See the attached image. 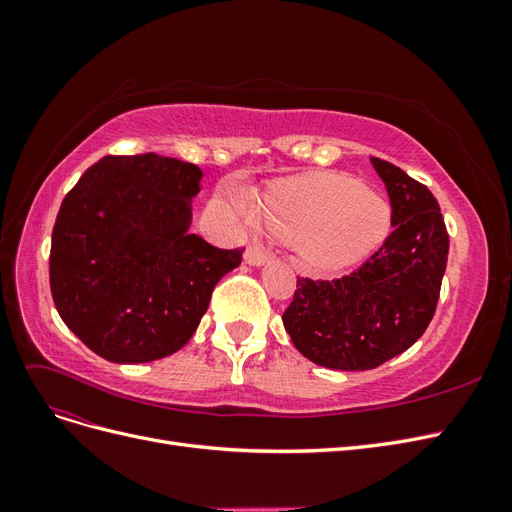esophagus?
Returning <instances> with one entry per match:
<instances>
[{
  "label": "esophagus",
  "mask_w": 512,
  "mask_h": 512,
  "mask_svg": "<svg viewBox=\"0 0 512 512\" xmlns=\"http://www.w3.org/2000/svg\"><path fill=\"white\" fill-rule=\"evenodd\" d=\"M243 258H245V262H247V265H250V267H262V265H265V262H269L271 252L265 250V247H262V245H250V247H247V250H245Z\"/></svg>",
  "instance_id": "obj_1"
}]
</instances>
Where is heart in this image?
Returning a JSON list of instances; mask_svg holds the SVG:
<instances>
[{
    "label": "heart",
    "instance_id": "1",
    "mask_svg": "<svg viewBox=\"0 0 512 512\" xmlns=\"http://www.w3.org/2000/svg\"><path fill=\"white\" fill-rule=\"evenodd\" d=\"M232 207L245 222L262 220L316 269H342L378 247L391 226L386 200L342 175H303L271 185L258 211L250 194H232Z\"/></svg>",
    "mask_w": 512,
    "mask_h": 512
}]
</instances>
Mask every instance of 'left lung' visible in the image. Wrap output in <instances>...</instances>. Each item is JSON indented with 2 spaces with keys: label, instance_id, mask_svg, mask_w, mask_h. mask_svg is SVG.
Segmentation results:
<instances>
[{
  "label": "left lung",
  "instance_id": "left-lung-1",
  "mask_svg": "<svg viewBox=\"0 0 512 512\" xmlns=\"http://www.w3.org/2000/svg\"><path fill=\"white\" fill-rule=\"evenodd\" d=\"M391 198L393 232L359 269L337 280L299 277L284 329L305 359L365 371L406 352L436 314L448 232L427 185L371 158Z\"/></svg>",
  "mask_w": 512,
  "mask_h": 512
}]
</instances>
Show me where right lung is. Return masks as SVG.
<instances>
[{
  "label": "right lung",
  "instance_id": "1",
  "mask_svg": "<svg viewBox=\"0 0 512 512\" xmlns=\"http://www.w3.org/2000/svg\"><path fill=\"white\" fill-rule=\"evenodd\" d=\"M203 170L158 153L106 156L66 194L49 275L66 327L111 363H149L190 342L211 292L241 265L192 235Z\"/></svg>",
  "mask_w": 512,
  "mask_h": 512
}]
</instances>
